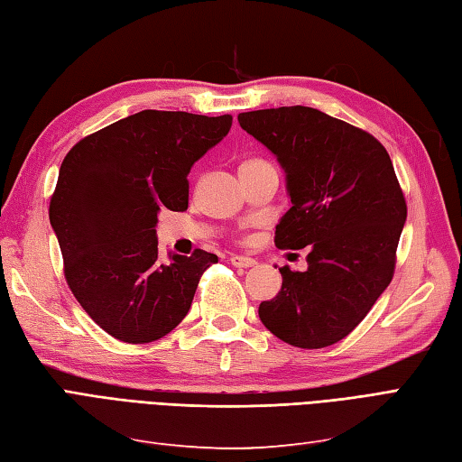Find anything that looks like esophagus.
<instances>
[{
	"mask_svg": "<svg viewBox=\"0 0 462 462\" xmlns=\"http://www.w3.org/2000/svg\"><path fill=\"white\" fill-rule=\"evenodd\" d=\"M231 264L233 266H237V268H251V266H254L256 264V261L254 258H251V256H243V254H233L231 258Z\"/></svg>",
	"mask_w": 462,
	"mask_h": 462,
	"instance_id": "esophagus-1",
	"label": "esophagus"
}]
</instances>
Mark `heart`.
<instances>
[{"mask_svg": "<svg viewBox=\"0 0 462 462\" xmlns=\"http://www.w3.org/2000/svg\"><path fill=\"white\" fill-rule=\"evenodd\" d=\"M256 162H264V161H246V162H243V164H256ZM241 164V166H243Z\"/></svg>", "mask_w": 462, "mask_h": 462, "instance_id": "1", "label": "heart"}]
</instances>
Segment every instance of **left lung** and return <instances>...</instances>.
<instances>
[{"mask_svg": "<svg viewBox=\"0 0 462 462\" xmlns=\"http://www.w3.org/2000/svg\"><path fill=\"white\" fill-rule=\"evenodd\" d=\"M239 123L286 171L291 208L276 225V246H308L306 273L280 268L282 288L258 318L291 346L339 343L396 270L408 206L390 154L370 133L313 107L246 111Z\"/></svg>", "mask_w": 462, "mask_h": 462, "instance_id": "left-lung-1", "label": "left lung"}]
</instances>
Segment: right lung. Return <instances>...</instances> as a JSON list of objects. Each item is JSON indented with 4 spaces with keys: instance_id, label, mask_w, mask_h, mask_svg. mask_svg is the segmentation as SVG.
I'll list each match as a JSON object with an SVG mask.
<instances>
[{
    "instance_id": "obj_1",
    "label": "right lung",
    "mask_w": 462,
    "mask_h": 462,
    "mask_svg": "<svg viewBox=\"0 0 462 462\" xmlns=\"http://www.w3.org/2000/svg\"><path fill=\"white\" fill-rule=\"evenodd\" d=\"M233 117L144 109L78 141L64 156L49 217L64 278L101 329L152 343L192 306L217 256L159 258V211L188 209V174L231 129Z\"/></svg>"
}]
</instances>
